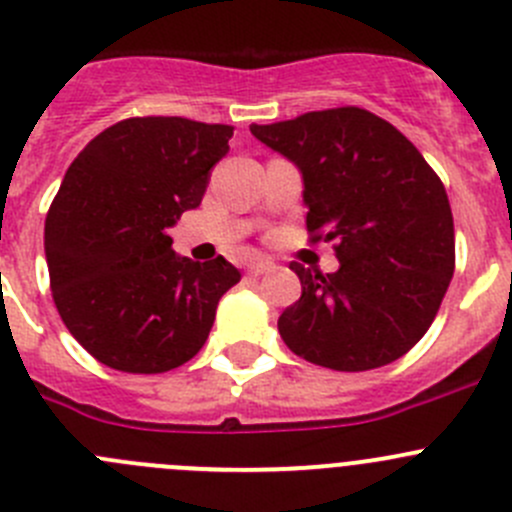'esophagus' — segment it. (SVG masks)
<instances>
[{"label": "esophagus", "mask_w": 512, "mask_h": 512, "mask_svg": "<svg viewBox=\"0 0 512 512\" xmlns=\"http://www.w3.org/2000/svg\"><path fill=\"white\" fill-rule=\"evenodd\" d=\"M271 269H274V264H271L269 259H256L248 264V274L251 276H264V274H269Z\"/></svg>", "instance_id": "34e87169"}]
</instances>
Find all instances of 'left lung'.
Wrapping results in <instances>:
<instances>
[{
    "label": "left lung",
    "mask_w": 512,
    "mask_h": 512,
    "mask_svg": "<svg viewBox=\"0 0 512 512\" xmlns=\"http://www.w3.org/2000/svg\"><path fill=\"white\" fill-rule=\"evenodd\" d=\"M251 133L304 180L311 241H334V274L291 264L301 299L279 316L286 347L337 372L410 352L435 321L452 271L450 201L420 150L362 107H334Z\"/></svg>",
    "instance_id": "left-lung-1"
}]
</instances>
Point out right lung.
Segmentation results:
<instances>
[{"label":"right lung","mask_w":512,"mask_h":512,"mask_svg":"<svg viewBox=\"0 0 512 512\" xmlns=\"http://www.w3.org/2000/svg\"><path fill=\"white\" fill-rule=\"evenodd\" d=\"M231 125L128 118L67 168L45 221L52 299L72 337L105 367L160 374L206 344L241 274L223 256H178L168 228L201 206Z\"/></svg>","instance_id":"add662e5"}]
</instances>
